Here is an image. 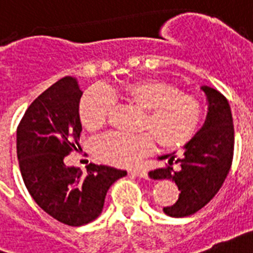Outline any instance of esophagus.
Segmentation results:
<instances>
[{
  "label": "esophagus",
  "instance_id": "obj_1",
  "mask_svg": "<svg viewBox=\"0 0 253 253\" xmlns=\"http://www.w3.org/2000/svg\"><path fill=\"white\" fill-rule=\"evenodd\" d=\"M128 173H130V175L139 176V178H147L148 176V173L144 169H133V170H130Z\"/></svg>",
  "mask_w": 253,
  "mask_h": 253
}]
</instances>
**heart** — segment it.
<instances>
[{
    "instance_id": "b5f03b06",
    "label": "heart",
    "mask_w": 253,
    "mask_h": 253,
    "mask_svg": "<svg viewBox=\"0 0 253 253\" xmlns=\"http://www.w3.org/2000/svg\"><path fill=\"white\" fill-rule=\"evenodd\" d=\"M106 94L114 101L141 110L137 131H144L135 136L109 133L101 137L96 143V155L109 165H135L152 151L155 141L166 151L183 147L198 132L203 120L198 98L165 80H132L106 88ZM107 96L89 89L80 98L79 118L88 131L101 130L108 123L112 101Z\"/></svg>"
}]
</instances>
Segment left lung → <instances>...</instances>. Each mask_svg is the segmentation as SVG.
Returning a JSON list of instances; mask_svg holds the SVG:
<instances>
[{
    "label": "left lung",
    "instance_id": "left-lung-1",
    "mask_svg": "<svg viewBox=\"0 0 253 253\" xmlns=\"http://www.w3.org/2000/svg\"><path fill=\"white\" fill-rule=\"evenodd\" d=\"M208 97L204 126L186 144L183 155L162 156L164 168L149 171L153 179H171L180 191L178 200L164 212L187 217L204 208L222 187L234 157V125L226 97L211 87H203Z\"/></svg>",
    "mask_w": 253,
    "mask_h": 253
}]
</instances>
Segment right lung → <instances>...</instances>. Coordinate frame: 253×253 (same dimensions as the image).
<instances>
[{"label": "right lung", "instance_id": "1", "mask_svg": "<svg viewBox=\"0 0 253 253\" xmlns=\"http://www.w3.org/2000/svg\"><path fill=\"white\" fill-rule=\"evenodd\" d=\"M77 79L65 77L35 98L16 130V155L27 190L44 212L69 226L92 222L102 212L109 187L126 170L105 165L67 168L82 132Z\"/></svg>", "mask_w": 253, "mask_h": 253}]
</instances>
